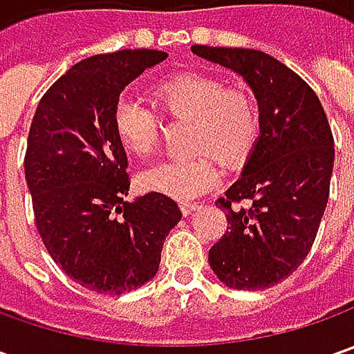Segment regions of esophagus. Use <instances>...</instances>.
<instances>
[{"mask_svg": "<svg viewBox=\"0 0 354 354\" xmlns=\"http://www.w3.org/2000/svg\"><path fill=\"white\" fill-rule=\"evenodd\" d=\"M197 207H198L197 203H187V201H183V203H181V212H183L185 216H189V214L195 211Z\"/></svg>", "mask_w": 354, "mask_h": 354, "instance_id": "1", "label": "esophagus"}]
</instances>
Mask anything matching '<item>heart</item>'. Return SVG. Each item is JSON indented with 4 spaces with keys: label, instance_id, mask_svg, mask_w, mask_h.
I'll use <instances>...</instances> for the list:
<instances>
[{
    "label": "heart",
    "instance_id": "heart-1",
    "mask_svg": "<svg viewBox=\"0 0 354 354\" xmlns=\"http://www.w3.org/2000/svg\"><path fill=\"white\" fill-rule=\"evenodd\" d=\"M163 112L175 120H191V159H173L142 171L140 185L173 198L201 197L223 179L221 157L228 165L250 156L260 136V114L250 92L226 86L207 73H179L153 88ZM112 124L122 147L138 157L151 156L159 143V118L145 104L122 94L114 104Z\"/></svg>",
    "mask_w": 354,
    "mask_h": 354
}]
</instances>
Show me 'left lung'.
<instances>
[{"label": "left lung", "mask_w": 354, "mask_h": 354, "mask_svg": "<svg viewBox=\"0 0 354 354\" xmlns=\"http://www.w3.org/2000/svg\"><path fill=\"white\" fill-rule=\"evenodd\" d=\"M244 78L256 96L260 136L218 209L226 234L211 250L216 278L234 290H266L295 272L313 246L333 173L331 128L317 94L283 62L254 48L193 45ZM246 198L248 209L238 207Z\"/></svg>", "instance_id": "obj_1"}]
</instances>
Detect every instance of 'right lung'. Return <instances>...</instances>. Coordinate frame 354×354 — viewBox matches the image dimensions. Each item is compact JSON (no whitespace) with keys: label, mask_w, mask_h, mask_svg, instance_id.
Instances as JSON below:
<instances>
[{"label":"right lung","mask_w":354,"mask_h":354,"mask_svg":"<svg viewBox=\"0 0 354 354\" xmlns=\"http://www.w3.org/2000/svg\"><path fill=\"white\" fill-rule=\"evenodd\" d=\"M167 59L136 48L76 62L37 106L25 156L35 225L50 258L82 288L122 295L153 278L181 221L161 193L126 201L128 157L112 112L122 90Z\"/></svg>","instance_id":"add662e5"}]
</instances>
